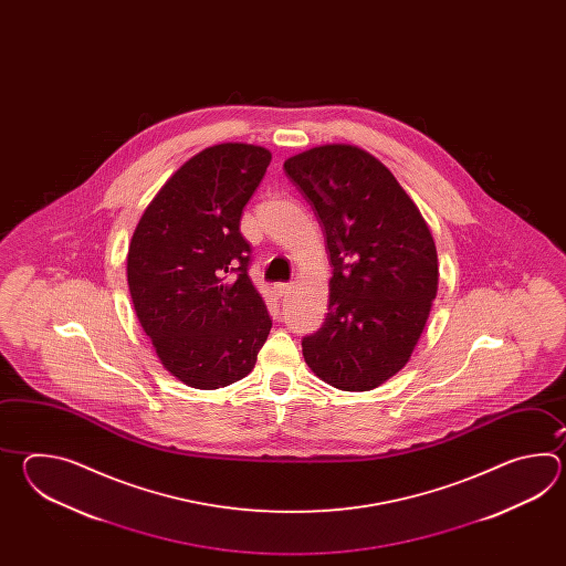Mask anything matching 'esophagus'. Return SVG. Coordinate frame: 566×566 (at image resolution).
Segmentation results:
<instances>
[{"mask_svg": "<svg viewBox=\"0 0 566 566\" xmlns=\"http://www.w3.org/2000/svg\"><path fill=\"white\" fill-rule=\"evenodd\" d=\"M291 287H293L291 283H277V285H275V293H277L279 297H285L289 291H291Z\"/></svg>", "mask_w": 566, "mask_h": 566, "instance_id": "1", "label": "esophagus"}]
</instances>
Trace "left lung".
<instances>
[{"instance_id": "left-lung-1", "label": "left lung", "mask_w": 566, "mask_h": 566, "mask_svg": "<svg viewBox=\"0 0 566 566\" xmlns=\"http://www.w3.org/2000/svg\"><path fill=\"white\" fill-rule=\"evenodd\" d=\"M289 180L324 229L332 279L325 322L301 339L327 385L361 392L409 361L437 295L431 230L397 178L354 145L289 157Z\"/></svg>"}]
</instances>
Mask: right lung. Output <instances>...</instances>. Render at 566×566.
I'll return each mask as SVG.
<instances>
[{"label": "right lung", "mask_w": 566, "mask_h": 566, "mask_svg": "<svg viewBox=\"0 0 566 566\" xmlns=\"http://www.w3.org/2000/svg\"><path fill=\"white\" fill-rule=\"evenodd\" d=\"M269 164L265 147H208L166 181L133 232L135 313L161 364L192 388L244 378L271 332L241 234L242 210Z\"/></svg>", "instance_id": "obj_1"}]
</instances>
